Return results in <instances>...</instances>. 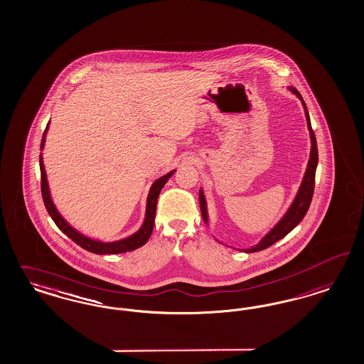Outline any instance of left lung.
<instances>
[{
	"label": "left lung",
	"instance_id": "8db88e82",
	"mask_svg": "<svg viewBox=\"0 0 364 364\" xmlns=\"http://www.w3.org/2000/svg\"><path fill=\"white\" fill-rule=\"evenodd\" d=\"M288 90L301 100L304 112H305L306 125H308L309 137H311L309 160H308V165H306V169H305V173H304V177H302V181H301L299 191H297L293 201L290 203L288 210L285 211V213L282 215V218L273 226V228H270V231H267L264 237L259 239V242L257 245L251 246L249 249H242V251H245V252H255V251L264 250L269 246L274 245L279 239H282L285 235H288L289 232L304 219L305 213H308V208L311 205L312 196H314V175H316V168H317V161H318L317 142H316V137H314V130H312V125H311V118H309L306 105H305V102L302 100L300 92L294 87H288ZM199 201H200L203 220H204L205 226L210 227L208 207H207V200H205V195H204L203 188L199 189Z\"/></svg>",
	"mask_w": 364,
	"mask_h": 364
}]
</instances>
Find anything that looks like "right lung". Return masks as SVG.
I'll use <instances>...</instances> for the list:
<instances>
[{"instance_id":"1","label":"right lung","mask_w":364,"mask_h":364,"mask_svg":"<svg viewBox=\"0 0 364 364\" xmlns=\"http://www.w3.org/2000/svg\"><path fill=\"white\" fill-rule=\"evenodd\" d=\"M50 127V122L46 127V132L43 134L41 139V146L40 151L44 149L46 145V137H47V132ZM176 169L165 173V175L159 177L157 180H154L151 183L148 198H146V208H145V216H144V222L141 227L138 228L136 232H133L132 235L125 237L122 239H117L112 242H106V240H100V239L91 238L85 234H82L79 230H76L75 227L71 226L65 219L63 215L59 213V210L56 208L55 203L52 200L50 196V186H48V180H47V173H46V168H44V161H43V154L40 153V173H41V195H43V200L46 204V208L50 213L52 220L55 222V225L59 227L60 231H63L64 234L68 238L73 239L76 245H79L80 247H83L85 250L94 252V254H100V255H106V254H121L126 251L136 250L138 247L144 246L148 239L151 238L153 226H154V218H156V207H157V199L159 195L161 192L164 186L166 184V181L171 178V176L175 173Z\"/></svg>"}]
</instances>
